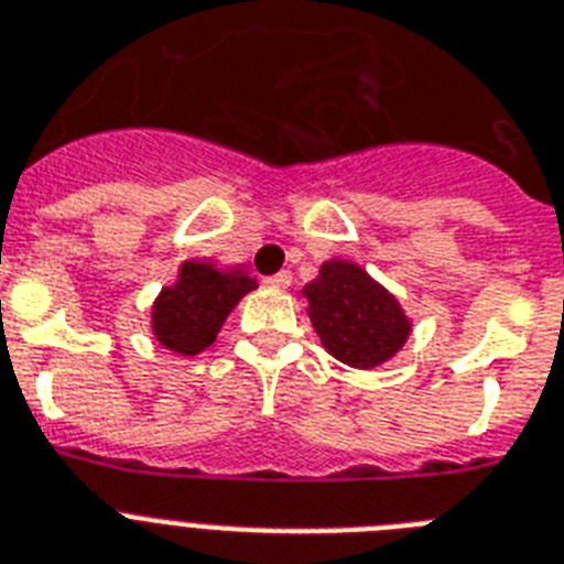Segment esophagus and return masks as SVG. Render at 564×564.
Segmentation results:
<instances>
[{
    "mask_svg": "<svg viewBox=\"0 0 564 564\" xmlns=\"http://www.w3.org/2000/svg\"><path fill=\"white\" fill-rule=\"evenodd\" d=\"M263 283H267V286H272V290H286V286L292 283V272H290V269H281V272L269 274Z\"/></svg>",
    "mask_w": 564,
    "mask_h": 564,
    "instance_id": "esophagus-1",
    "label": "esophagus"
}]
</instances>
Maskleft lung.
<instances>
[{
  "label": "left lung",
  "instance_id": "obj_1",
  "mask_svg": "<svg viewBox=\"0 0 564 564\" xmlns=\"http://www.w3.org/2000/svg\"><path fill=\"white\" fill-rule=\"evenodd\" d=\"M310 321L338 361L370 370L404 347L410 321L399 301L361 267L329 260L304 290Z\"/></svg>",
  "mask_w": 564,
  "mask_h": 564
}]
</instances>
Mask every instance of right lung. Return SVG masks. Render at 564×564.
<instances>
[{
    "label": "right lung",
    "instance_id": "obj_1",
    "mask_svg": "<svg viewBox=\"0 0 564 564\" xmlns=\"http://www.w3.org/2000/svg\"><path fill=\"white\" fill-rule=\"evenodd\" d=\"M254 286L258 283L240 269L217 272L209 263L188 260L177 283L160 292L151 315L154 335L172 352L197 355L217 338L229 312Z\"/></svg>",
    "mask_w": 564,
    "mask_h": 564
}]
</instances>
